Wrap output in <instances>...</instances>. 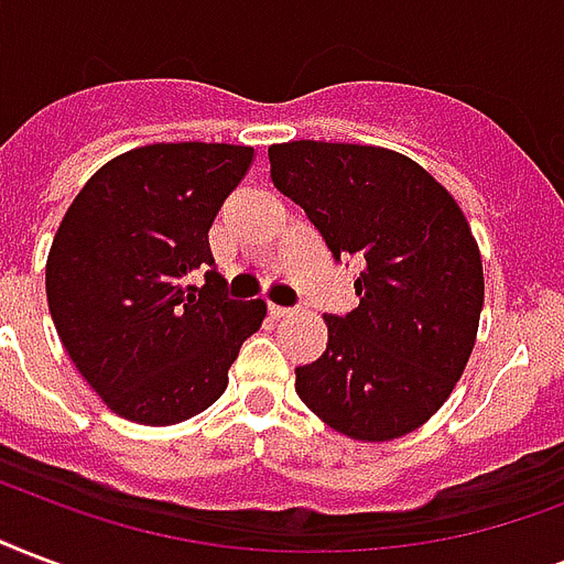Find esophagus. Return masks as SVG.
Instances as JSON below:
<instances>
[{"mask_svg": "<svg viewBox=\"0 0 564 564\" xmlns=\"http://www.w3.org/2000/svg\"><path fill=\"white\" fill-rule=\"evenodd\" d=\"M269 311H272L274 319H286V316H292V307H281V304H269Z\"/></svg>", "mask_w": 564, "mask_h": 564, "instance_id": "1", "label": "esophagus"}]
</instances>
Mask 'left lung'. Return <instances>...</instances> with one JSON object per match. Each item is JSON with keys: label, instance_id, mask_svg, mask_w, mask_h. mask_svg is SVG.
<instances>
[{"label": "left lung", "instance_id": "obj_1", "mask_svg": "<svg viewBox=\"0 0 564 564\" xmlns=\"http://www.w3.org/2000/svg\"><path fill=\"white\" fill-rule=\"evenodd\" d=\"M272 183L307 213L330 253H358L360 304L325 316L328 346L295 369L322 423L384 444L429 423L458 384L482 316V253L455 197L423 165L376 144L286 141Z\"/></svg>", "mask_w": 564, "mask_h": 564}]
</instances>
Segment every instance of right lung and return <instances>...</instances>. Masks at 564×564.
<instances>
[{
	"label": "right lung",
	"mask_w": 564,
	"mask_h": 564,
	"mask_svg": "<svg viewBox=\"0 0 564 564\" xmlns=\"http://www.w3.org/2000/svg\"><path fill=\"white\" fill-rule=\"evenodd\" d=\"M253 165L245 144H144L109 159L67 206L46 257V301L64 349L123 420L174 425L227 390V369L265 304L230 301L209 227Z\"/></svg>",
	"instance_id": "add662e5"
}]
</instances>
